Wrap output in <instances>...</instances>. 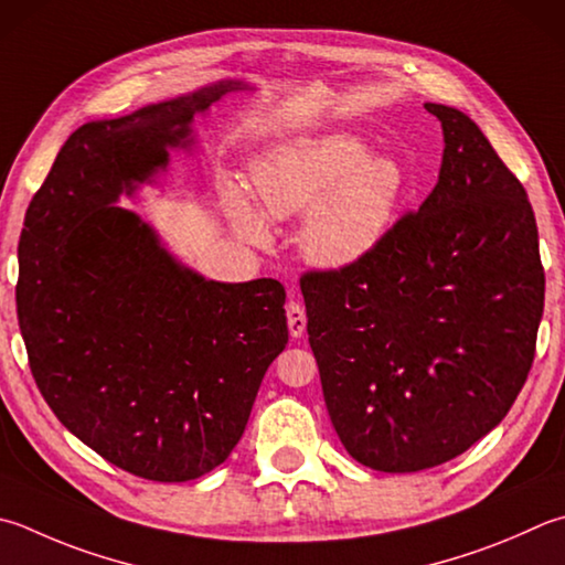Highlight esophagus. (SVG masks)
<instances>
[{"instance_id":"esophagus-1","label":"esophagus","mask_w":565,"mask_h":565,"mask_svg":"<svg viewBox=\"0 0 565 565\" xmlns=\"http://www.w3.org/2000/svg\"><path fill=\"white\" fill-rule=\"evenodd\" d=\"M305 327H307V317H305L302 305L290 300L287 302V329H290L292 337H302Z\"/></svg>"}]
</instances>
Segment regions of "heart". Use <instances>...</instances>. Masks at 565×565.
<instances>
[{"label":"heart","mask_w":565,"mask_h":565,"mask_svg":"<svg viewBox=\"0 0 565 565\" xmlns=\"http://www.w3.org/2000/svg\"><path fill=\"white\" fill-rule=\"evenodd\" d=\"M253 184L273 218L307 211L300 248L322 270L354 268L376 253L408 196V174L398 159L369 154V145L351 132L275 147L253 164ZM228 211L243 236L268 241V218L236 191L228 194Z\"/></svg>","instance_id":"b5f03b06"}]
</instances>
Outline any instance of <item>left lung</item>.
<instances>
[{"instance_id": "8db88e82", "label": "left lung", "mask_w": 565, "mask_h": 565, "mask_svg": "<svg viewBox=\"0 0 565 565\" xmlns=\"http://www.w3.org/2000/svg\"><path fill=\"white\" fill-rule=\"evenodd\" d=\"M425 110L445 137L428 199L364 263L300 280L329 418L379 472L430 470L497 428L544 315L526 189L465 113Z\"/></svg>"}]
</instances>
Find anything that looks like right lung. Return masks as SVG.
Masks as SVG:
<instances>
[{
  "label": "right lung",
  "mask_w": 565,
  "mask_h": 565,
  "mask_svg": "<svg viewBox=\"0 0 565 565\" xmlns=\"http://www.w3.org/2000/svg\"><path fill=\"white\" fill-rule=\"evenodd\" d=\"M241 81H218L117 120L81 125L31 199L17 315L29 369L56 418L105 460L152 482L218 467L246 430L287 344L285 287L216 282L117 206L191 145V120Z\"/></svg>",
  "instance_id": "right-lung-1"
}]
</instances>
